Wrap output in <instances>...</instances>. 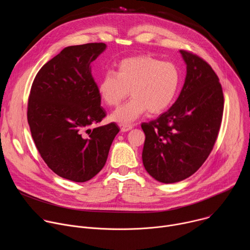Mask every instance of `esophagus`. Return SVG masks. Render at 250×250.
Wrapping results in <instances>:
<instances>
[{
	"instance_id": "1",
	"label": "esophagus",
	"mask_w": 250,
	"mask_h": 250,
	"mask_svg": "<svg viewBox=\"0 0 250 250\" xmlns=\"http://www.w3.org/2000/svg\"><path fill=\"white\" fill-rule=\"evenodd\" d=\"M119 126L121 127V130L124 131V132L125 131H128V130H130L133 127L132 125H125V124H120Z\"/></svg>"
}]
</instances>
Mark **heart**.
Instances as JSON below:
<instances>
[{
  "label": "heart",
  "mask_w": 250,
  "mask_h": 250,
  "mask_svg": "<svg viewBox=\"0 0 250 250\" xmlns=\"http://www.w3.org/2000/svg\"><path fill=\"white\" fill-rule=\"evenodd\" d=\"M180 85V72L171 62L149 55L128 57L117 72L106 70L99 81V92L110 106H118L130 90L132 98L113 115L112 120L128 124L148 111L158 115L169 108Z\"/></svg>",
  "instance_id": "b5f03b06"
}]
</instances>
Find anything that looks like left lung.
<instances>
[{
    "instance_id": "left-lung-1",
    "label": "left lung",
    "mask_w": 250,
    "mask_h": 250,
    "mask_svg": "<svg viewBox=\"0 0 250 250\" xmlns=\"http://www.w3.org/2000/svg\"><path fill=\"white\" fill-rule=\"evenodd\" d=\"M187 76L170 110L150 123L142 161L146 170L162 183L182 181L194 174L211 152L224 113V93L218 75L199 55L180 50Z\"/></svg>"
}]
</instances>
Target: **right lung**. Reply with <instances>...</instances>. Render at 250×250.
<instances>
[{
    "mask_svg": "<svg viewBox=\"0 0 250 250\" xmlns=\"http://www.w3.org/2000/svg\"><path fill=\"white\" fill-rule=\"evenodd\" d=\"M103 42L64 48L35 76L27 102V123L42 158L58 176L86 182L104 166L115 123L90 129L105 117L90 64Z\"/></svg>",
    "mask_w": 250,
    "mask_h": 250,
    "instance_id": "1",
    "label": "right lung"
}]
</instances>
